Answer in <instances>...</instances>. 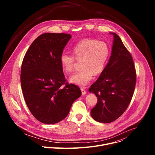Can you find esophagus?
<instances>
[{
    "label": "esophagus",
    "instance_id": "obj_1",
    "mask_svg": "<svg viewBox=\"0 0 155 155\" xmlns=\"http://www.w3.org/2000/svg\"><path fill=\"white\" fill-rule=\"evenodd\" d=\"M81 93H82V95H84L86 94V90L84 87H81Z\"/></svg>",
    "mask_w": 155,
    "mask_h": 155
}]
</instances>
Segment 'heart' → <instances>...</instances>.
<instances>
[{"label": "heart", "mask_w": 155, "mask_h": 155, "mask_svg": "<svg viewBox=\"0 0 155 155\" xmlns=\"http://www.w3.org/2000/svg\"><path fill=\"white\" fill-rule=\"evenodd\" d=\"M73 56L63 53L60 56V64L66 74L71 73L75 66V58L81 61V71L70 78V82L84 86L93 79L94 75L101 74L107 64L110 56V48L102 41L86 38L75 44L73 48Z\"/></svg>", "instance_id": "obj_1"}]
</instances>
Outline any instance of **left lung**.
I'll use <instances>...</instances> for the list:
<instances>
[{
  "instance_id": "obj_1",
  "label": "left lung",
  "mask_w": 155,
  "mask_h": 155,
  "mask_svg": "<svg viewBox=\"0 0 155 155\" xmlns=\"http://www.w3.org/2000/svg\"><path fill=\"white\" fill-rule=\"evenodd\" d=\"M114 35L111 56L99 78L89 89L97 97L91 115L97 122L109 123L127 109L133 96L136 72L132 58L120 37Z\"/></svg>"
}]
</instances>
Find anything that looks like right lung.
<instances>
[{
  "label": "right lung",
  "instance_id": "obj_1",
  "mask_svg": "<svg viewBox=\"0 0 155 155\" xmlns=\"http://www.w3.org/2000/svg\"><path fill=\"white\" fill-rule=\"evenodd\" d=\"M72 36L45 33L38 37L27 51L21 69V84L26 103L32 115L47 124L67 117L73 102L81 95L74 84H67L60 56Z\"/></svg>",
  "mask_w": 155,
  "mask_h": 155
}]
</instances>
